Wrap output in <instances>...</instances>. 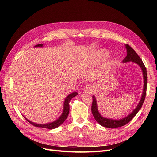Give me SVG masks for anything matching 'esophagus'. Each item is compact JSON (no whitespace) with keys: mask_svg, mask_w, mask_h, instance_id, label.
<instances>
[{"mask_svg":"<svg viewBox=\"0 0 157 157\" xmlns=\"http://www.w3.org/2000/svg\"><path fill=\"white\" fill-rule=\"evenodd\" d=\"M93 90V87L92 85L87 84L84 87V92L86 93H91Z\"/></svg>","mask_w":157,"mask_h":157,"instance_id":"esophagus-1","label":"esophagus"}]
</instances>
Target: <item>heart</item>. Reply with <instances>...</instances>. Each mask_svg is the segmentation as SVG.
<instances>
[{
  "instance_id": "b5f03b06",
  "label": "heart",
  "mask_w": 157,
  "mask_h": 157,
  "mask_svg": "<svg viewBox=\"0 0 157 157\" xmlns=\"http://www.w3.org/2000/svg\"><path fill=\"white\" fill-rule=\"evenodd\" d=\"M107 55H108L107 51L102 50H100V51L97 52L96 55H95V56H94V59L95 61H100L102 59H103L104 58H105L107 56Z\"/></svg>"
}]
</instances>
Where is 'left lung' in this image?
I'll use <instances>...</instances> for the list:
<instances>
[{
	"instance_id": "obj_1",
	"label": "left lung",
	"mask_w": 157,
	"mask_h": 157,
	"mask_svg": "<svg viewBox=\"0 0 157 157\" xmlns=\"http://www.w3.org/2000/svg\"><path fill=\"white\" fill-rule=\"evenodd\" d=\"M126 48L127 50V56L126 58L123 59V63L129 62V61H133L136 63L138 65L141 67L142 72H143L144 75V90L143 94H142V96L140 99V101L138 105L136 107V108L129 115H128L125 118H122V119L120 120H113L110 119V118H104L102 117L100 114H99L98 110V105H97V101L96 98L94 96H92V115L94 117L96 121L99 123V124L101 125L103 127L108 128H116L118 127H121L126 125L128 124L133 118H134L136 114L140 111V109L142 107V105L144 102L145 96H146V91H147V70L145 68V66L144 65L143 61L140 58V56L137 55V54L134 51L131 46H130L128 44H126Z\"/></svg>"
}]
</instances>
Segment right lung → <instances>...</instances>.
<instances>
[{
	"label": "right lung",
	"instance_id": "obj_1",
	"mask_svg": "<svg viewBox=\"0 0 157 157\" xmlns=\"http://www.w3.org/2000/svg\"><path fill=\"white\" fill-rule=\"evenodd\" d=\"M43 44H39L35 46V47H42ZM78 93L77 92H73L70 94L69 95L67 96V98H65V101H64V105H63V111L60 117L58 118V119H57L56 121L50 122V123H47V124H36V123L30 121L29 120H28L27 118L24 117L25 119L29 122L30 124L33 125L34 126L36 127H40V128H47V129H54L56 128H58L60 125H61L64 122V121L66 120V118H67V116L69 115V102L71 101V99H72L73 97L77 96Z\"/></svg>",
	"mask_w": 157,
	"mask_h": 157
}]
</instances>
